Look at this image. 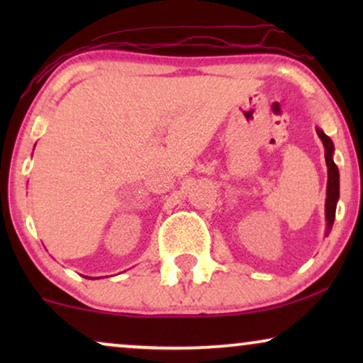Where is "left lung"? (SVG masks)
Masks as SVG:
<instances>
[{
  "label": "left lung",
  "mask_w": 363,
  "mask_h": 363,
  "mask_svg": "<svg viewBox=\"0 0 363 363\" xmlns=\"http://www.w3.org/2000/svg\"><path fill=\"white\" fill-rule=\"evenodd\" d=\"M317 135L324 143L325 148V163H327V175H329V180H327V198H325V220H327V230L325 235H329L332 230V225H334L335 220V208L337 201H339V168L334 163V143L329 137L325 135L320 128H317Z\"/></svg>",
  "instance_id": "obj_1"
}]
</instances>
